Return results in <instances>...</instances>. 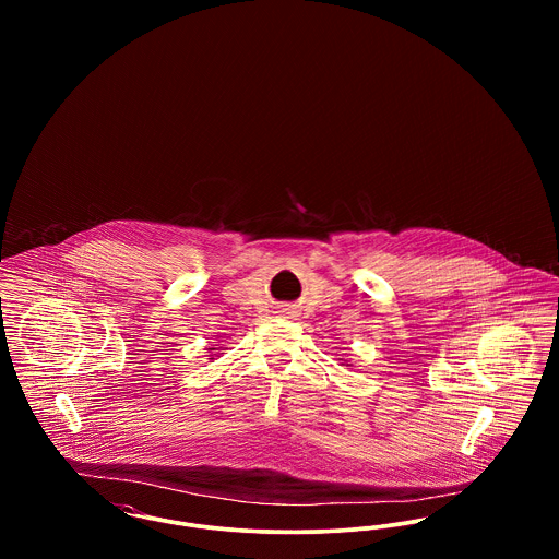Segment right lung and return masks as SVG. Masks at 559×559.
I'll return each instance as SVG.
<instances>
[{"label": "right lung", "instance_id": "obj_1", "mask_svg": "<svg viewBox=\"0 0 559 559\" xmlns=\"http://www.w3.org/2000/svg\"><path fill=\"white\" fill-rule=\"evenodd\" d=\"M210 349H215V347H210Z\"/></svg>", "mask_w": 559, "mask_h": 559}]
</instances>
